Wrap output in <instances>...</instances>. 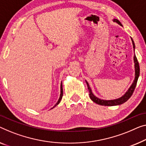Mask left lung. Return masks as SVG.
Masks as SVG:
<instances>
[{"label":"left lung","mask_w":146,"mask_h":146,"mask_svg":"<svg viewBox=\"0 0 146 146\" xmlns=\"http://www.w3.org/2000/svg\"><path fill=\"white\" fill-rule=\"evenodd\" d=\"M113 21H115V22H117V23H119V25H122L121 22L118 20V19H115ZM132 44H133V48H135V44H134V42L133 40H132ZM134 63H135V65H134V66H135V79H134L133 83H132L131 86L130 87V88L128 90L127 92H126V94L124 95L123 96H122L121 98H120L113 100H104L99 99L98 98L92 94V90H91L90 86H89L88 83L86 81V84H87V86H88L89 96H90V99L92 100L93 102H95L96 104H99V105H101V106H108L121 105V104L125 103V102H127L128 100H129L130 98L131 97L132 94H133L134 89H135V88H136L139 75H140V66H139V63L138 62V60H137L136 56L135 55H134Z\"/></svg>","instance_id":"8db88e82"}]
</instances>
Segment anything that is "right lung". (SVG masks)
I'll use <instances>...</instances> for the list:
<instances>
[{"label": "right lung", "instance_id": "obj_1", "mask_svg": "<svg viewBox=\"0 0 146 146\" xmlns=\"http://www.w3.org/2000/svg\"><path fill=\"white\" fill-rule=\"evenodd\" d=\"M62 96H63V88H62V84H61V94H60V98H59V100H58V101L57 103L56 104V105L54 106V107H56V106H57L58 104H59V103H60V101H61V100H62ZM54 107H53V108H54Z\"/></svg>", "mask_w": 146, "mask_h": 146}]
</instances>
